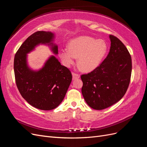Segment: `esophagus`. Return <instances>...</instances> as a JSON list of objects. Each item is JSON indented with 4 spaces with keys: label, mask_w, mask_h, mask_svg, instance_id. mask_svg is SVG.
Returning a JSON list of instances; mask_svg holds the SVG:
<instances>
[{
    "label": "esophagus",
    "mask_w": 147,
    "mask_h": 147,
    "mask_svg": "<svg viewBox=\"0 0 147 147\" xmlns=\"http://www.w3.org/2000/svg\"><path fill=\"white\" fill-rule=\"evenodd\" d=\"M80 75L78 74H76L75 72H72V78H73V80H75V79H78L80 78Z\"/></svg>",
    "instance_id": "obj_1"
}]
</instances>
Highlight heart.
Segmentation results:
<instances>
[{
  "instance_id": "b5f03b06",
  "label": "heart",
  "mask_w": 147,
  "mask_h": 147,
  "mask_svg": "<svg viewBox=\"0 0 147 147\" xmlns=\"http://www.w3.org/2000/svg\"><path fill=\"white\" fill-rule=\"evenodd\" d=\"M107 49L104 40L81 36L71 40L68 49L61 50L59 57L67 67L74 63L75 57H78L77 63L81 69L84 72H90L99 65Z\"/></svg>"
}]
</instances>
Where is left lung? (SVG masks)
<instances>
[{
    "instance_id": "1",
    "label": "left lung",
    "mask_w": 147,
    "mask_h": 147,
    "mask_svg": "<svg viewBox=\"0 0 147 147\" xmlns=\"http://www.w3.org/2000/svg\"><path fill=\"white\" fill-rule=\"evenodd\" d=\"M110 51L106 58L90 73L81 75L82 92L93 109L103 110L117 103L125 94L131 80V56L125 45L110 35Z\"/></svg>"
}]
</instances>
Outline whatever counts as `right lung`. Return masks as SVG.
Returning <instances> with one entry per match:
<instances>
[{"label": "right lung", "mask_w": 147, "mask_h": 147, "mask_svg": "<svg viewBox=\"0 0 147 147\" xmlns=\"http://www.w3.org/2000/svg\"><path fill=\"white\" fill-rule=\"evenodd\" d=\"M54 38L51 32L37 31L23 42L14 59L15 81L21 95L30 105L42 110H53L61 103L72 79L69 69L55 56L49 57L39 70L28 67L27 54L40 44L50 46L54 54H58Z\"/></svg>", "instance_id": "add662e5"}]
</instances>
